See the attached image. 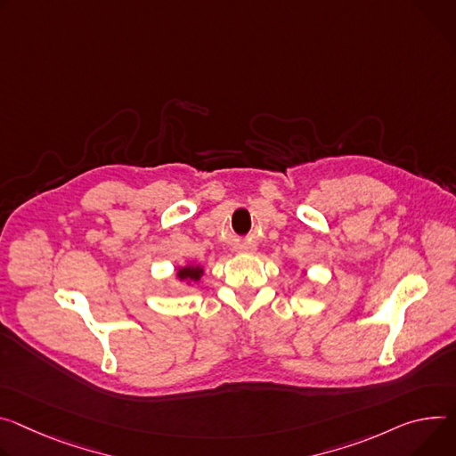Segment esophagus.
Masks as SVG:
<instances>
[{"instance_id": "34e87169", "label": "esophagus", "mask_w": 456, "mask_h": 456, "mask_svg": "<svg viewBox=\"0 0 456 456\" xmlns=\"http://www.w3.org/2000/svg\"><path fill=\"white\" fill-rule=\"evenodd\" d=\"M255 251V247H251V245H241L240 247V253H253Z\"/></svg>"}]
</instances>
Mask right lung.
I'll return each mask as SVG.
<instances>
[{"label":"right lung","instance_id":"right-lung-1","mask_svg":"<svg viewBox=\"0 0 456 456\" xmlns=\"http://www.w3.org/2000/svg\"><path fill=\"white\" fill-rule=\"evenodd\" d=\"M203 273H205L203 265L187 264V265H178L175 276H176L178 281H182V283H185V285H191V283H198V281L201 280Z\"/></svg>","mask_w":456,"mask_h":456}]
</instances>
